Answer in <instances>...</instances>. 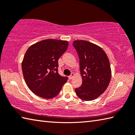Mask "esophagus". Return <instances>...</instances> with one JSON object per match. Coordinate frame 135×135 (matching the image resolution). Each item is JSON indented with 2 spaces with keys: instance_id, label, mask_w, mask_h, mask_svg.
<instances>
[{
  "instance_id": "obj_1",
  "label": "esophagus",
  "mask_w": 135,
  "mask_h": 135,
  "mask_svg": "<svg viewBox=\"0 0 135 135\" xmlns=\"http://www.w3.org/2000/svg\"><path fill=\"white\" fill-rule=\"evenodd\" d=\"M74 73H71V74L69 77H68V78H69V79L70 80H72L73 78V77H74Z\"/></svg>"
}]
</instances>
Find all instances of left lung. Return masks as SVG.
<instances>
[{
  "instance_id": "1",
  "label": "left lung",
  "mask_w": 135,
  "mask_h": 135,
  "mask_svg": "<svg viewBox=\"0 0 135 135\" xmlns=\"http://www.w3.org/2000/svg\"><path fill=\"white\" fill-rule=\"evenodd\" d=\"M73 45L79 57L83 80L75 91L81 99L93 100L102 94L109 84L112 77L109 60L101 47L91 42L78 40Z\"/></svg>"
}]
</instances>
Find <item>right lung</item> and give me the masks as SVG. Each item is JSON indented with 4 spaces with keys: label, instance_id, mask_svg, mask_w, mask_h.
<instances>
[{
    "label": "right lung",
    "instance_id": "1",
    "mask_svg": "<svg viewBox=\"0 0 135 135\" xmlns=\"http://www.w3.org/2000/svg\"><path fill=\"white\" fill-rule=\"evenodd\" d=\"M68 42L48 39L31 45L24 56L22 70L27 85L34 94L50 99L58 94L68 77L58 74V61Z\"/></svg>",
    "mask_w": 135,
    "mask_h": 135
}]
</instances>
